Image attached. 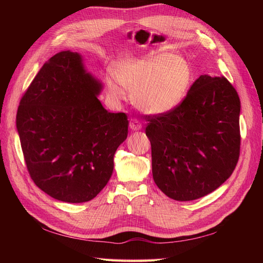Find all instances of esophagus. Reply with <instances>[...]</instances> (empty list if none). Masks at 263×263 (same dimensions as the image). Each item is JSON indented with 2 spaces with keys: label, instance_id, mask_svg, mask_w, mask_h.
Returning a JSON list of instances; mask_svg holds the SVG:
<instances>
[{
  "label": "esophagus",
  "instance_id": "obj_1",
  "mask_svg": "<svg viewBox=\"0 0 263 263\" xmlns=\"http://www.w3.org/2000/svg\"><path fill=\"white\" fill-rule=\"evenodd\" d=\"M130 127H131V130H133V131L141 130L142 123L139 121L138 119H131V121H130Z\"/></svg>",
  "mask_w": 263,
  "mask_h": 263
}]
</instances>
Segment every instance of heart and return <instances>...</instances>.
Returning <instances> with one entry per match:
<instances>
[{
    "label": "heart",
    "mask_w": 263,
    "mask_h": 263,
    "mask_svg": "<svg viewBox=\"0 0 263 263\" xmlns=\"http://www.w3.org/2000/svg\"><path fill=\"white\" fill-rule=\"evenodd\" d=\"M115 78H107L106 89L113 100L131 92L137 107L149 114H165L180 105L192 81V69L185 59L170 53L127 59L116 66Z\"/></svg>",
    "instance_id": "heart-1"
}]
</instances>
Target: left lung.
<instances>
[{
    "mask_svg": "<svg viewBox=\"0 0 263 263\" xmlns=\"http://www.w3.org/2000/svg\"><path fill=\"white\" fill-rule=\"evenodd\" d=\"M239 111L232 83L205 74L193 82L175 109L146 115L154 181L167 197L202 198L232 175L241 146Z\"/></svg>",
    "mask_w": 263,
    "mask_h": 263,
    "instance_id": "1",
    "label": "left lung"
}]
</instances>
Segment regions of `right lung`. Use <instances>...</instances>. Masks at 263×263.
I'll return each mask as SVG.
<instances>
[{
    "instance_id": "1",
    "label": "right lung",
    "mask_w": 263,
    "mask_h": 263,
    "mask_svg": "<svg viewBox=\"0 0 263 263\" xmlns=\"http://www.w3.org/2000/svg\"><path fill=\"white\" fill-rule=\"evenodd\" d=\"M100 90L81 55L63 51L43 65L20 100L16 130L27 170L42 191L63 202H87L102 191L127 137L126 114L106 110Z\"/></svg>"
}]
</instances>
